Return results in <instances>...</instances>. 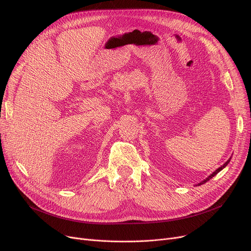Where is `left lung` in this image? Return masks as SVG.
<instances>
[{"mask_svg": "<svg viewBox=\"0 0 251 251\" xmlns=\"http://www.w3.org/2000/svg\"><path fill=\"white\" fill-rule=\"evenodd\" d=\"M230 160H231V158H230V159H229L228 161H226V162H225V163H224V164H223V165L221 166V168H219V169H218V170H217L216 172H213V173H212V174H211V175H210V176H209L208 177H206V178H205V180H204V181H202L201 183H199V184H198V186H199V185H202V184H204V183H206L207 181H209V180H210V178H211L212 176H216V175H217L218 173H220V172H221V171H222V170H223L224 168H226V165H228V163L230 162Z\"/></svg>", "mask_w": 251, "mask_h": 251, "instance_id": "left-lung-1", "label": "left lung"}]
</instances>
